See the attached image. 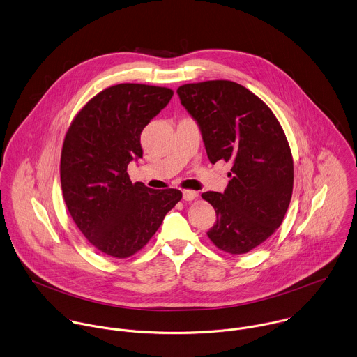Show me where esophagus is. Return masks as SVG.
<instances>
[{"mask_svg":"<svg viewBox=\"0 0 357 357\" xmlns=\"http://www.w3.org/2000/svg\"><path fill=\"white\" fill-rule=\"evenodd\" d=\"M182 195H183V200H186V202H192L199 196V193L195 190H183Z\"/></svg>","mask_w":357,"mask_h":357,"instance_id":"esophagus-1","label":"esophagus"}]
</instances>
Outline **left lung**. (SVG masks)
I'll list each match as a JSON object with an SVG mask.
<instances>
[{
	"label": "left lung",
	"instance_id": "left-lung-1",
	"mask_svg": "<svg viewBox=\"0 0 357 357\" xmlns=\"http://www.w3.org/2000/svg\"><path fill=\"white\" fill-rule=\"evenodd\" d=\"M176 93L200 128L210 162L232 164L224 193L202 195L217 214L207 235L227 253H248L280 228L289 207L294 160L287 136L273 111L235 82L189 83Z\"/></svg>",
	"mask_w": 357,
	"mask_h": 357
}]
</instances>
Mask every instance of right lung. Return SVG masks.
Returning a JSON list of instances; mask_svg holds the SVG:
<instances>
[{
    "mask_svg": "<svg viewBox=\"0 0 357 357\" xmlns=\"http://www.w3.org/2000/svg\"><path fill=\"white\" fill-rule=\"evenodd\" d=\"M167 87L122 83L94 96L72 121L61 153V186L70 217L100 252H139L182 199L178 189L132 183L130 161L143 155L140 133L169 102Z\"/></svg>",
    "mask_w": 357,
    "mask_h": 357,
    "instance_id": "1",
    "label": "right lung"
}]
</instances>
